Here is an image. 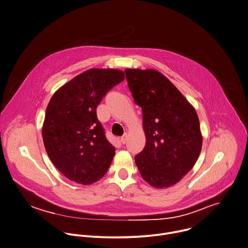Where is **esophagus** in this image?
Masks as SVG:
<instances>
[{
    "label": "esophagus",
    "instance_id": "esophagus-1",
    "mask_svg": "<svg viewBox=\"0 0 248 248\" xmlns=\"http://www.w3.org/2000/svg\"><path fill=\"white\" fill-rule=\"evenodd\" d=\"M127 140H128V136H127V134L123 135V136H122V138H121V142H122V144H125V143L127 142Z\"/></svg>",
    "mask_w": 248,
    "mask_h": 248
}]
</instances>
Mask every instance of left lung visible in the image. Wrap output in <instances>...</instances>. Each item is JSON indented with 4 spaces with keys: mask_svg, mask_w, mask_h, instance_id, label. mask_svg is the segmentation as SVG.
<instances>
[{
    "mask_svg": "<svg viewBox=\"0 0 248 248\" xmlns=\"http://www.w3.org/2000/svg\"><path fill=\"white\" fill-rule=\"evenodd\" d=\"M128 88L142 108L146 145L135 156L143 179L156 188L180 182L196 163L203 137L194 107L163 74L126 68Z\"/></svg>",
    "mask_w": 248,
    "mask_h": 248,
    "instance_id": "left-lung-1",
    "label": "left lung"
}]
</instances>
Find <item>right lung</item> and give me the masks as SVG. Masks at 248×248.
Returning <instances> with one entry per match:
<instances>
[{
	"instance_id": "right-lung-1",
	"label": "right lung",
	"mask_w": 248,
	"mask_h": 248,
	"mask_svg": "<svg viewBox=\"0 0 248 248\" xmlns=\"http://www.w3.org/2000/svg\"><path fill=\"white\" fill-rule=\"evenodd\" d=\"M124 79L122 70L92 68L65 83L51 97L42 126L43 143L53 164L70 181L93 184L110 167L116 149L106 139L95 110Z\"/></svg>"
}]
</instances>
